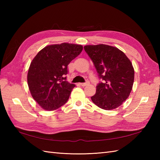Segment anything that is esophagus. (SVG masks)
Here are the masks:
<instances>
[{"mask_svg":"<svg viewBox=\"0 0 160 160\" xmlns=\"http://www.w3.org/2000/svg\"><path fill=\"white\" fill-rule=\"evenodd\" d=\"M89 84V81H87L86 82H84V83H80V84L82 87H85V86H87V85H88V84Z\"/></svg>","mask_w":160,"mask_h":160,"instance_id":"1","label":"esophagus"}]
</instances>
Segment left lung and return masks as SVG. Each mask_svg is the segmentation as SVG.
<instances>
[{
  "instance_id": "obj_1",
  "label": "left lung",
  "mask_w": 160,
  "mask_h": 160,
  "mask_svg": "<svg viewBox=\"0 0 160 160\" xmlns=\"http://www.w3.org/2000/svg\"><path fill=\"white\" fill-rule=\"evenodd\" d=\"M84 49L93 61L100 79L93 102L104 110L120 107L128 98L134 82V69L124 52L103 45H86Z\"/></svg>"
}]
</instances>
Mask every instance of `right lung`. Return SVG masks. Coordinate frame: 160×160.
Listing matches in <instances>:
<instances>
[{
    "label": "right lung",
    "mask_w": 160,
    "mask_h": 160,
    "mask_svg": "<svg viewBox=\"0 0 160 160\" xmlns=\"http://www.w3.org/2000/svg\"><path fill=\"white\" fill-rule=\"evenodd\" d=\"M82 49V45L66 42L48 45L33 59L28 83L33 98L43 109L56 110L67 102L76 87L67 81V66Z\"/></svg>",
    "instance_id": "1"
}]
</instances>
